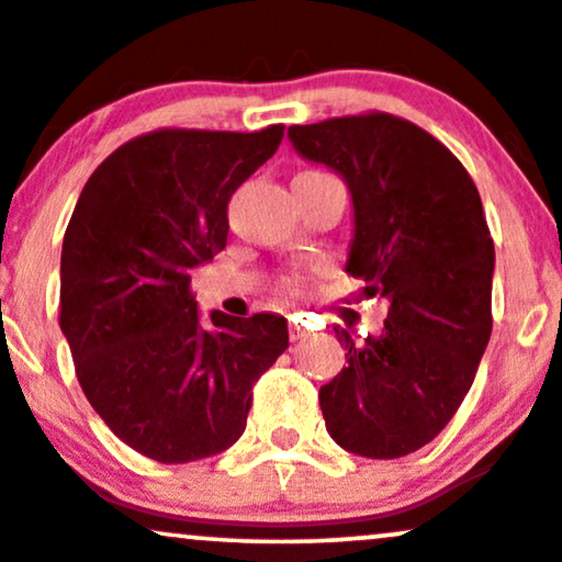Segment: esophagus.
I'll return each mask as SVG.
<instances>
[{
  "label": "esophagus",
  "mask_w": 562,
  "mask_h": 562,
  "mask_svg": "<svg viewBox=\"0 0 562 562\" xmlns=\"http://www.w3.org/2000/svg\"><path fill=\"white\" fill-rule=\"evenodd\" d=\"M307 334H310V331H307V326H305V323H302L300 315H296V318L289 321V336H292V341L305 339Z\"/></svg>",
  "instance_id": "1"
}]
</instances>
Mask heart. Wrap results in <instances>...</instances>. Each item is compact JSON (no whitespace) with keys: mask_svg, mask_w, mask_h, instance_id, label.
<instances>
[{"mask_svg":"<svg viewBox=\"0 0 562 562\" xmlns=\"http://www.w3.org/2000/svg\"><path fill=\"white\" fill-rule=\"evenodd\" d=\"M292 286H294V281H292Z\"/></svg>","mask_w":562,"mask_h":562,"instance_id":"obj_1","label":"heart"}]
</instances>
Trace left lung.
<instances>
[{
	"mask_svg": "<svg viewBox=\"0 0 562 562\" xmlns=\"http://www.w3.org/2000/svg\"><path fill=\"white\" fill-rule=\"evenodd\" d=\"M286 136L347 183L345 270L389 302L379 334L334 326L347 368L318 392L326 431L360 458H402L450 424L490 345L494 244L479 189L445 144L386 112Z\"/></svg>",
	"mask_w": 562,
	"mask_h": 562,
	"instance_id": "left-lung-1",
	"label": "left lung"
}]
</instances>
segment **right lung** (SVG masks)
Segmentation results:
<instances>
[{
    "mask_svg": "<svg viewBox=\"0 0 562 562\" xmlns=\"http://www.w3.org/2000/svg\"><path fill=\"white\" fill-rule=\"evenodd\" d=\"M283 138L165 128L115 149L78 196L59 260V328L78 384L131 450L165 465L228 450L286 318L210 310L191 273L226 247L231 194Z\"/></svg>",
    "mask_w": 562,
    "mask_h": 562,
    "instance_id": "1",
    "label": "right lung"
}]
</instances>
